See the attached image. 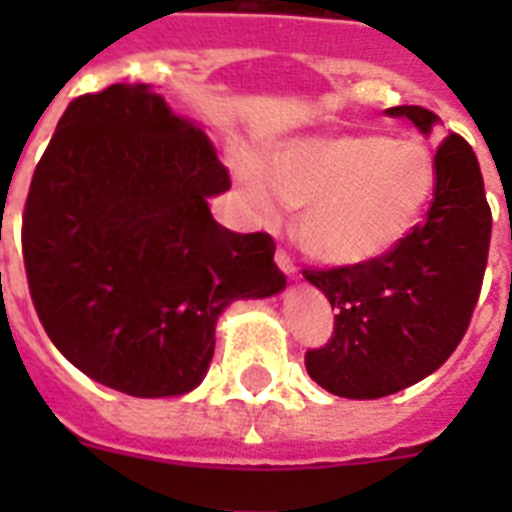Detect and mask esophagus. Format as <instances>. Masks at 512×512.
Here are the masks:
<instances>
[{"instance_id":"esophagus-1","label":"esophagus","mask_w":512,"mask_h":512,"mask_svg":"<svg viewBox=\"0 0 512 512\" xmlns=\"http://www.w3.org/2000/svg\"><path fill=\"white\" fill-rule=\"evenodd\" d=\"M277 266L284 271V274H287V277H295L297 274V266H295V261H292V256L287 253V248H279L277 251Z\"/></svg>"}]
</instances>
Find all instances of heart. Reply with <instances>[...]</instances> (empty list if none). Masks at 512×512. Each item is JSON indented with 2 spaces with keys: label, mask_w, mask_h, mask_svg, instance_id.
<instances>
[{
  "label": "heart",
  "mask_w": 512,
  "mask_h": 512,
  "mask_svg": "<svg viewBox=\"0 0 512 512\" xmlns=\"http://www.w3.org/2000/svg\"><path fill=\"white\" fill-rule=\"evenodd\" d=\"M248 200L302 207L295 235L320 264L354 266L400 246L436 194V158L415 138L325 133L282 143L238 164Z\"/></svg>",
  "instance_id": "b5f03b06"
}]
</instances>
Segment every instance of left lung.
I'll return each mask as SVG.
<instances>
[{
  "label": "left lung",
  "mask_w": 512,
  "mask_h": 512,
  "mask_svg": "<svg viewBox=\"0 0 512 512\" xmlns=\"http://www.w3.org/2000/svg\"><path fill=\"white\" fill-rule=\"evenodd\" d=\"M431 133L436 115L390 107ZM438 184L425 220L379 259L305 269L336 307L328 343L305 354L307 374L330 395L377 400L433 374L461 343L482 292L492 212L472 146L451 133L436 148Z\"/></svg>",
  "instance_id": "8db88e82"
}]
</instances>
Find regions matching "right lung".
<instances>
[{
  "mask_svg": "<svg viewBox=\"0 0 512 512\" xmlns=\"http://www.w3.org/2000/svg\"><path fill=\"white\" fill-rule=\"evenodd\" d=\"M230 174L202 130L146 84L66 107L35 166L22 259L53 346L94 382L133 397L194 390L217 315L287 277L269 233L215 223Z\"/></svg>",
  "mask_w": 512,
  "mask_h": 512,
  "instance_id": "1",
  "label": "right lung"
}]
</instances>
